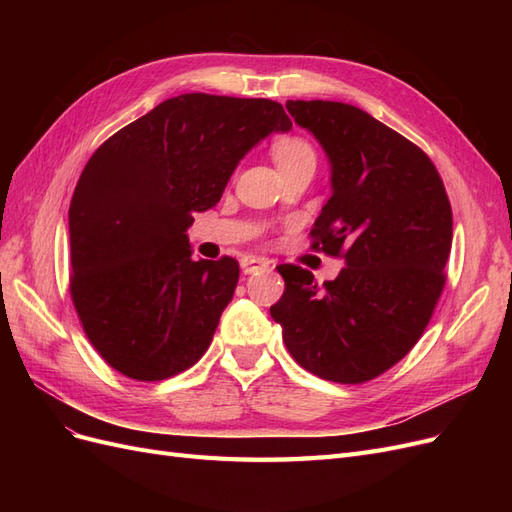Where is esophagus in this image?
<instances>
[{"label": "esophagus", "instance_id": "34e87169", "mask_svg": "<svg viewBox=\"0 0 512 512\" xmlns=\"http://www.w3.org/2000/svg\"><path fill=\"white\" fill-rule=\"evenodd\" d=\"M241 269L243 273H256V271H265L271 269V262L267 258H258V256H243L241 258Z\"/></svg>", "mask_w": 512, "mask_h": 512}]
</instances>
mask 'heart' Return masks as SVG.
Here are the masks:
<instances>
[{"mask_svg": "<svg viewBox=\"0 0 512 512\" xmlns=\"http://www.w3.org/2000/svg\"><path fill=\"white\" fill-rule=\"evenodd\" d=\"M273 160L280 166V170H286L290 166H297L303 162H316V153L307 141L299 136H282L277 138L271 147Z\"/></svg>", "mask_w": 512, "mask_h": 512, "instance_id": "1", "label": "heart"}]
</instances>
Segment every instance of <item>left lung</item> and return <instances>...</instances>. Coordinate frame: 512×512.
<instances>
[{"label": "left lung", "instance_id": "obj_1", "mask_svg": "<svg viewBox=\"0 0 512 512\" xmlns=\"http://www.w3.org/2000/svg\"><path fill=\"white\" fill-rule=\"evenodd\" d=\"M286 108L331 160L333 196L309 230L312 250L346 267L320 286L307 269L280 265L286 288L271 316L303 369L361 384L404 359L427 329L446 284L451 200L427 153L361 108Z\"/></svg>", "mask_w": 512, "mask_h": 512}]
</instances>
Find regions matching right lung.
Wrapping results in <instances>:
<instances>
[{"instance_id":"right-lung-1","label":"right lung","mask_w":512,"mask_h":512,"mask_svg":"<svg viewBox=\"0 0 512 512\" xmlns=\"http://www.w3.org/2000/svg\"><path fill=\"white\" fill-rule=\"evenodd\" d=\"M280 102L183 94L94 151L70 220V299L87 339L119 374L158 382L211 344L239 262L194 260L185 230L218 205L260 138L290 130Z\"/></svg>"}]
</instances>
